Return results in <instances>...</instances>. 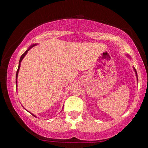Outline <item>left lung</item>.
<instances>
[{
  "label": "left lung",
  "instance_id": "obj_1",
  "mask_svg": "<svg viewBox=\"0 0 148 148\" xmlns=\"http://www.w3.org/2000/svg\"><path fill=\"white\" fill-rule=\"evenodd\" d=\"M134 71H135L136 74V77H137V72H136V69H135V68H134ZM137 79H138V77H137Z\"/></svg>",
  "mask_w": 148,
  "mask_h": 148
}]
</instances>
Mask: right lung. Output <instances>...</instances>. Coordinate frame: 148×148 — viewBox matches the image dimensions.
Listing matches in <instances>:
<instances>
[{
	"label": "right lung",
	"instance_id": "right-lung-1",
	"mask_svg": "<svg viewBox=\"0 0 148 148\" xmlns=\"http://www.w3.org/2000/svg\"><path fill=\"white\" fill-rule=\"evenodd\" d=\"M35 45H37V44H34V45H32V46H30V47H29V48H28V49H27L26 51H25L24 53H23V54H22V56H21V58H20L19 62H18V69H17V71H16V86H17V77H18V71H19V69H20V66H21V61H22V60H23V58L25 57V56L26 55V54H27V53H28V51H29L30 49L32 48V47H34V46H35ZM31 114H32V113H31ZM32 115H33V116L36 117V116H35V115H33V114H32Z\"/></svg>",
	"mask_w": 148,
	"mask_h": 148
}]
</instances>
